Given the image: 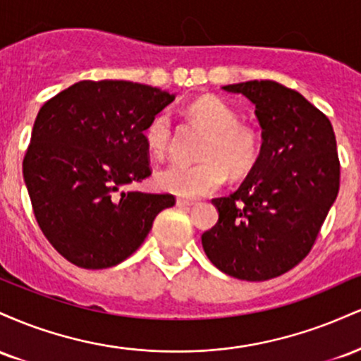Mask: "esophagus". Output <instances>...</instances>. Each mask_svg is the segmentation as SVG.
I'll return each instance as SVG.
<instances>
[{
  "label": "esophagus",
  "mask_w": 361,
  "mask_h": 361,
  "mask_svg": "<svg viewBox=\"0 0 361 361\" xmlns=\"http://www.w3.org/2000/svg\"><path fill=\"white\" fill-rule=\"evenodd\" d=\"M176 205L181 207V209H190V207L197 205V202L188 200V198H176Z\"/></svg>",
  "instance_id": "34e87169"
}]
</instances>
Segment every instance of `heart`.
Returning a JSON list of instances; mask_svg holds the SVG:
<instances>
[{
  "mask_svg": "<svg viewBox=\"0 0 361 361\" xmlns=\"http://www.w3.org/2000/svg\"><path fill=\"white\" fill-rule=\"evenodd\" d=\"M188 117L205 128L197 157L192 164L173 163L159 169L154 183L159 190L186 198H198L217 190L227 175L243 178L256 166L259 157V137L247 123L238 122V115L227 103L215 97H202L186 109ZM175 140L171 115L159 111L144 128V142L154 157H164Z\"/></svg>",
  "mask_w": 361,
  "mask_h": 361,
  "instance_id": "obj_1",
  "label": "heart"
}]
</instances>
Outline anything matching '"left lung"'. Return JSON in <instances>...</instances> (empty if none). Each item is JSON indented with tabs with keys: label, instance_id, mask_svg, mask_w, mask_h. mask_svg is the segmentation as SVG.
I'll return each mask as SVG.
<instances>
[{
	"label": "left lung",
	"instance_id": "obj_1",
	"mask_svg": "<svg viewBox=\"0 0 361 361\" xmlns=\"http://www.w3.org/2000/svg\"><path fill=\"white\" fill-rule=\"evenodd\" d=\"M256 106L261 151L238 192L214 198L219 221L202 234L205 255L239 280L275 279L316 243L339 192V157L329 118L276 81L222 86Z\"/></svg>",
	"mask_w": 361,
	"mask_h": 361
}]
</instances>
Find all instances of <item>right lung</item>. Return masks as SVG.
I'll return each mask as SVG.
<instances>
[{
	"label": "right lung",
	"instance_id": "1",
	"mask_svg": "<svg viewBox=\"0 0 361 361\" xmlns=\"http://www.w3.org/2000/svg\"><path fill=\"white\" fill-rule=\"evenodd\" d=\"M175 94L130 81H80L45 102L23 157L37 224L69 263L102 270L127 259L171 193L123 192L151 175L147 122Z\"/></svg>",
	"mask_w": 361,
	"mask_h": 361
}]
</instances>
